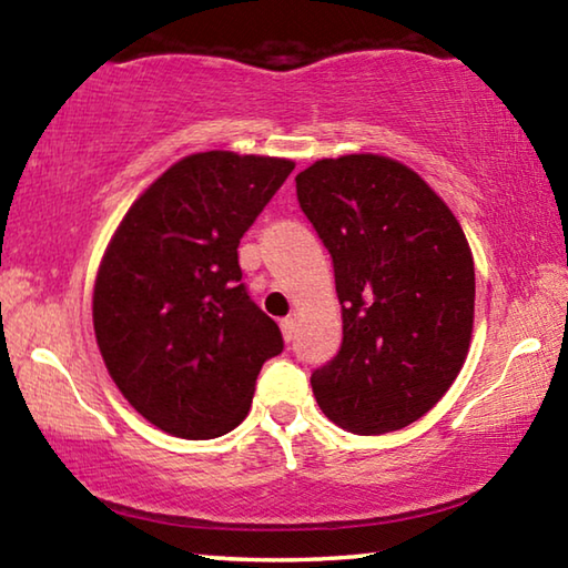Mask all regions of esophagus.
Masks as SVG:
<instances>
[{"label":"esophagus","instance_id":"obj_1","mask_svg":"<svg viewBox=\"0 0 568 568\" xmlns=\"http://www.w3.org/2000/svg\"><path fill=\"white\" fill-rule=\"evenodd\" d=\"M295 318H283L281 321V331H283V338L287 341V343H291L293 338H295Z\"/></svg>","mask_w":568,"mask_h":568}]
</instances>
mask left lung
Instances as JSON below:
<instances>
[{
	"label": "left lung",
	"instance_id": "8db88e82",
	"mask_svg": "<svg viewBox=\"0 0 568 568\" xmlns=\"http://www.w3.org/2000/svg\"><path fill=\"white\" fill-rule=\"evenodd\" d=\"M295 187L343 311L341 351L313 371V396L353 434L406 428L468 355L476 275L464 230L418 172L371 152L313 162Z\"/></svg>",
	"mask_w": 568,
	"mask_h": 568
}]
</instances>
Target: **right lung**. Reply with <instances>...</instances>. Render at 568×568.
<instances>
[{"label":"right lung","instance_id":"add662e5","mask_svg":"<svg viewBox=\"0 0 568 568\" xmlns=\"http://www.w3.org/2000/svg\"><path fill=\"white\" fill-rule=\"evenodd\" d=\"M295 168L227 150L182 158L134 200L104 250L94 335L114 386L152 426L217 438L247 416L283 335L240 283L237 245Z\"/></svg>","mask_w":568,"mask_h":568}]
</instances>
